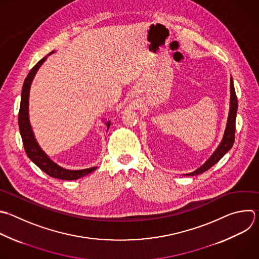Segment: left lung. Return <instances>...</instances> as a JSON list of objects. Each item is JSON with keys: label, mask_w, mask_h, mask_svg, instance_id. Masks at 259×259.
<instances>
[{"label": "left lung", "mask_w": 259, "mask_h": 259, "mask_svg": "<svg viewBox=\"0 0 259 259\" xmlns=\"http://www.w3.org/2000/svg\"><path fill=\"white\" fill-rule=\"evenodd\" d=\"M231 101H230V112L229 117L227 121L226 130L224 133V137L218 148L214 150V152L211 154V156L196 170L192 171L190 174H187V176H195L202 174L203 171L210 168L212 165H214L233 146L235 141V131H236V116H237V110H238V101L237 96L235 93L234 82L233 78H231Z\"/></svg>", "instance_id": "1"}]
</instances>
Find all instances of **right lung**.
<instances>
[{"label": "right lung", "instance_id": "right-lung-1", "mask_svg": "<svg viewBox=\"0 0 259 259\" xmlns=\"http://www.w3.org/2000/svg\"><path fill=\"white\" fill-rule=\"evenodd\" d=\"M54 52H51L49 55L53 54ZM48 55V56H49ZM47 57L42 58L37 64L30 70L27 77L24 80L22 93H21V103H20V109H19V115H18V124H19V130L22 137L23 145L26 151L27 156L41 169L46 174L53 178L61 179V180H77L81 177H84L95 169H97L98 166H93L90 168L84 169H78V170H71L66 169L58 165L56 162H54L52 159L49 158V156L42 151V149L37 144L30 123H29V116H28V100H29V91L30 85L33 80V77L38 70V68L41 66V64L46 61ZM108 129L111 125L110 122H107Z\"/></svg>", "mask_w": 259, "mask_h": 259}]
</instances>
